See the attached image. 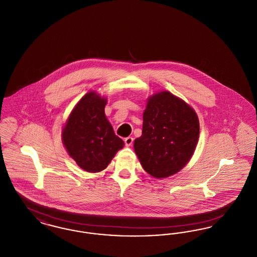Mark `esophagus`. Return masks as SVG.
Wrapping results in <instances>:
<instances>
[{
  "mask_svg": "<svg viewBox=\"0 0 257 257\" xmlns=\"http://www.w3.org/2000/svg\"><path fill=\"white\" fill-rule=\"evenodd\" d=\"M133 142H134V139H133L132 137H128V138H126V139L124 140V143H125V146H126V147H131L132 144H133Z\"/></svg>",
  "mask_w": 257,
  "mask_h": 257,
  "instance_id": "1",
  "label": "esophagus"
}]
</instances>
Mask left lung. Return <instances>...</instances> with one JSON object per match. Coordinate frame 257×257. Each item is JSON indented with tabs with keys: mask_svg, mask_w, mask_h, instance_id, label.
<instances>
[{
	"mask_svg": "<svg viewBox=\"0 0 257 257\" xmlns=\"http://www.w3.org/2000/svg\"><path fill=\"white\" fill-rule=\"evenodd\" d=\"M143 134L134 142L142 167L156 179L181 171L192 158L199 138L195 110L168 90L147 99Z\"/></svg>",
	"mask_w": 257,
	"mask_h": 257,
	"instance_id": "8db88e82",
	"label": "left lung"
}]
</instances>
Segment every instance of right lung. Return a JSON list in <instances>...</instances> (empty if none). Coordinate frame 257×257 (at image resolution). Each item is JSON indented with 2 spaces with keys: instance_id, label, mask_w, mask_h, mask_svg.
<instances>
[{
  "instance_id": "1",
  "label": "right lung",
  "mask_w": 257,
  "mask_h": 257,
  "mask_svg": "<svg viewBox=\"0 0 257 257\" xmlns=\"http://www.w3.org/2000/svg\"><path fill=\"white\" fill-rule=\"evenodd\" d=\"M107 98L89 91L75 105L61 131L68 155L87 172H100L110 164L124 142L115 136L105 114Z\"/></svg>"
}]
</instances>
